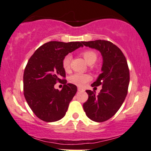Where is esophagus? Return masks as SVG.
Listing matches in <instances>:
<instances>
[{"label": "esophagus", "instance_id": "34e87169", "mask_svg": "<svg viewBox=\"0 0 151 151\" xmlns=\"http://www.w3.org/2000/svg\"><path fill=\"white\" fill-rule=\"evenodd\" d=\"M77 90H78V91H83V88H80V87H78Z\"/></svg>", "mask_w": 151, "mask_h": 151}]
</instances>
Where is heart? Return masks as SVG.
<instances>
[{
  "label": "heart",
  "instance_id": "heart-1",
  "mask_svg": "<svg viewBox=\"0 0 151 151\" xmlns=\"http://www.w3.org/2000/svg\"><path fill=\"white\" fill-rule=\"evenodd\" d=\"M82 56L85 61L88 65H93L97 60V54L93 50H85L82 52ZM72 57L71 55H68L63 58V67L65 71H68L70 68V62ZM91 79V77L88 74H74L72 75L70 78V81L74 85H77L78 86H83L86 84Z\"/></svg>",
  "mask_w": 151,
  "mask_h": 151
}]
</instances>
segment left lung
<instances>
[{"mask_svg": "<svg viewBox=\"0 0 151 151\" xmlns=\"http://www.w3.org/2000/svg\"><path fill=\"white\" fill-rule=\"evenodd\" d=\"M85 46L96 49L103 58L101 74L91 86H101L96 95L86 90L88 99L83 108L87 117L97 122L111 118L124 103L129 83V70L127 62L121 50L115 44L104 40L83 41Z\"/></svg>", "mask_w": 151, "mask_h": 151, "instance_id": "obj_1", "label": "left lung"}]
</instances>
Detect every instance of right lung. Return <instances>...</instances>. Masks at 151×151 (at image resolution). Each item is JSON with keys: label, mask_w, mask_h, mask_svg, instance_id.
Returning a JSON list of instances; mask_svg holds the SVG:
<instances>
[{"label": "right lung", "mask_w": 151, "mask_h": 151, "mask_svg": "<svg viewBox=\"0 0 151 151\" xmlns=\"http://www.w3.org/2000/svg\"><path fill=\"white\" fill-rule=\"evenodd\" d=\"M83 41H50L40 46L29 58L24 72V95L29 106L41 120L52 122L64 117L77 87L66 83L61 91L56 81H64L63 60L70 52L83 47Z\"/></svg>", "instance_id": "right-lung-1"}]
</instances>
